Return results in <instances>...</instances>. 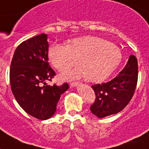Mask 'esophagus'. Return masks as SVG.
<instances>
[{"label":"esophagus","mask_w":149,"mask_h":149,"mask_svg":"<svg viewBox=\"0 0 149 149\" xmlns=\"http://www.w3.org/2000/svg\"><path fill=\"white\" fill-rule=\"evenodd\" d=\"M70 86L72 87V86H77V85L79 84V82H70Z\"/></svg>","instance_id":"obj_1"}]
</instances>
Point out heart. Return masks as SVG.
<instances>
[{
	"instance_id": "obj_1",
	"label": "heart",
	"mask_w": 149,
	"mask_h": 149,
	"mask_svg": "<svg viewBox=\"0 0 149 149\" xmlns=\"http://www.w3.org/2000/svg\"><path fill=\"white\" fill-rule=\"evenodd\" d=\"M48 57L61 72L79 63L82 68L63 75L66 79L87 77L91 82L104 80L120 64V51L113 43L96 36H84L71 40L70 45L56 43L50 47Z\"/></svg>"
}]
</instances>
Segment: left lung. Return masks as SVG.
I'll use <instances>...</instances> for the list:
<instances>
[{"mask_svg":"<svg viewBox=\"0 0 149 149\" xmlns=\"http://www.w3.org/2000/svg\"><path fill=\"white\" fill-rule=\"evenodd\" d=\"M138 81V62L130 55L124 68L109 82L92 86L95 99L90 110L102 118L116 114L124 108L134 95Z\"/></svg>","mask_w":149,"mask_h":149,"instance_id":"left-lung-1","label":"left lung"}]
</instances>
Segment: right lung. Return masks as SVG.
I'll use <instances>...</instances> for the list:
<instances>
[{
    "label": "right lung",
    "instance_id": "obj_1",
    "mask_svg": "<svg viewBox=\"0 0 149 149\" xmlns=\"http://www.w3.org/2000/svg\"><path fill=\"white\" fill-rule=\"evenodd\" d=\"M46 34L22 42L17 47L11 61L10 81L13 95L22 109L37 119L47 120L57 110L61 94L69 88L67 82L50 86L55 77L48 63Z\"/></svg>",
    "mask_w": 149,
    "mask_h": 149
}]
</instances>
